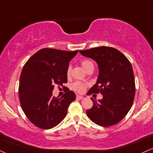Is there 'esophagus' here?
I'll use <instances>...</instances> for the list:
<instances>
[{
	"instance_id": "esophagus-1",
	"label": "esophagus",
	"mask_w": 153,
	"mask_h": 153,
	"mask_svg": "<svg viewBox=\"0 0 153 153\" xmlns=\"http://www.w3.org/2000/svg\"><path fill=\"white\" fill-rule=\"evenodd\" d=\"M76 98L78 99V100H82V99L83 98V96H82V95H77Z\"/></svg>"
}]
</instances>
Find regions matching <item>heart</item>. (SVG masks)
I'll use <instances>...</instances> for the list:
<instances>
[{"label": "heart", "mask_w": 153, "mask_h": 153, "mask_svg": "<svg viewBox=\"0 0 153 153\" xmlns=\"http://www.w3.org/2000/svg\"><path fill=\"white\" fill-rule=\"evenodd\" d=\"M81 65L84 68L85 71H87L90 68L93 67V63L89 60H84L81 62ZM70 73H71V67H68L67 70L68 76H69ZM87 86L88 85L85 83V82H75L72 85V88H73L75 91H76L77 93H83V92L86 90Z\"/></svg>", "instance_id": "heart-1"}]
</instances>
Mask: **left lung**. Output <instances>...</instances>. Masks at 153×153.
Instances as JSON below:
<instances>
[{
  "instance_id": "1",
  "label": "left lung",
  "mask_w": 153,
  "mask_h": 153,
  "mask_svg": "<svg viewBox=\"0 0 153 153\" xmlns=\"http://www.w3.org/2000/svg\"><path fill=\"white\" fill-rule=\"evenodd\" d=\"M79 53L94 60L98 65L97 82L89 90L88 95L99 92L102 95V98L97 101L91 97L93 106L86 111L88 117L100 126L117 124L129 112L135 97V78L131 63L114 48L101 46Z\"/></svg>"
}]
</instances>
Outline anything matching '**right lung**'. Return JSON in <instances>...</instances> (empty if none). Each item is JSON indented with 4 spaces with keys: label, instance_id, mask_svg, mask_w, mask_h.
I'll use <instances>...</instances> for the list:
<instances>
[{
    "label": "right lung",
    "instance_id": "1",
    "mask_svg": "<svg viewBox=\"0 0 153 153\" xmlns=\"http://www.w3.org/2000/svg\"><path fill=\"white\" fill-rule=\"evenodd\" d=\"M78 51L43 48L32 56L23 66L19 82L22 110L33 124L42 128H54L65 118L68 108L75 100L69 89L61 97H54V85L68 82L69 62Z\"/></svg>",
    "mask_w": 153,
    "mask_h": 153
}]
</instances>
